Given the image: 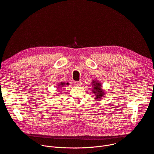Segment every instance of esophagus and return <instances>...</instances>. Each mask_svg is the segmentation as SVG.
<instances>
[{"label":"esophagus","instance_id":"1","mask_svg":"<svg viewBox=\"0 0 154 154\" xmlns=\"http://www.w3.org/2000/svg\"><path fill=\"white\" fill-rule=\"evenodd\" d=\"M81 81H76L75 82V85L77 86H81Z\"/></svg>","mask_w":154,"mask_h":154}]
</instances>
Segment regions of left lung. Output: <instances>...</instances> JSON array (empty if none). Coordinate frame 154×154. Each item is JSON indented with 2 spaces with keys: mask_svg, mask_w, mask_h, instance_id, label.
Listing matches in <instances>:
<instances>
[{
  "mask_svg": "<svg viewBox=\"0 0 154 154\" xmlns=\"http://www.w3.org/2000/svg\"><path fill=\"white\" fill-rule=\"evenodd\" d=\"M93 85L94 86L93 91L94 94H96V99H101L104 94V92L101 86V84L100 83H99L98 81H93Z\"/></svg>",
  "mask_w": 154,
  "mask_h": 154,
  "instance_id": "1",
  "label": "left lung"
}]
</instances>
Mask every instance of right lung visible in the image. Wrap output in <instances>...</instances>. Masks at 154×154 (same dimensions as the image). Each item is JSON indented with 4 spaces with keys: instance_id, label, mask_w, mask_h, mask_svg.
I'll use <instances>...</instances> for the list:
<instances>
[{
    "instance_id": "obj_1",
    "label": "right lung",
    "mask_w": 154,
    "mask_h": 154,
    "mask_svg": "<svg viewBox=\"0 0 154 154\" xmlns=\"http://www.w3.org/2000/svg\"><path fill=\"white\" fill-rule=\"evenodd\" d=\"M68 85V83H66V85ZM64 85H65V83H61V84H60L59 85H58V87L60 88V87H61V86H64Z\"/></svg>"
}]
</instances>
